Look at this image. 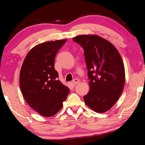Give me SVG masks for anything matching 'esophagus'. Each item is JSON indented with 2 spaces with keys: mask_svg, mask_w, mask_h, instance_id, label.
I'll use <instances>...</instances> for the list:
<instances>
[{
  "mask_svg": "<svg viewBox=\"0 0 145 145\" xmlns=\"http://www.w3.org/2000/svg\"><path fill=\"white\" fill-rule=\"evenodd\" d=\"M72 82H73V84L76 85V84H78V83H79V80H78V78H74V79L72 80Z\"/></svg>",
  "mask_w": 145,
  "mask_h": 145,
  "instance_id": "esophagus-1",
  "label": "esophagus"
}]
</instances>
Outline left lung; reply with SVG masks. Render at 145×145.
<instances>
[{
  "instance_id": "left-lung-1",
  "label": "left lung",
  "mask_w": 145,
  "mask_h": 145,
  "mask_svg": "<svg viewBox=\"0 0 145 145\" xmlns=\"http://www.w3.org/2000/svg\"><path fill=\"white\" fill-rule=\"evenodd\" d=\"M73 40L84 50L89 79V91L83 97L85 104L100 113L109 111L118 100L125 85L121 56L111 43L95 34L78 35Z\"/></svg>"
}]
</instances>
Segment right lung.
Wrapping results in <instances>:
<instances>
[{"label":"right lung","mask_w":145,"mask_h":145,"mask_svg":"<svg viewBox=\"0 0 145 145\" xmlns=\"http://www.w3.org/2000/svg\"><path fill=\"white\" fill-rule=\"evenodd\" d=\"M67 40L39 44L26 56L20 73V86L25 101L43 116L55 115L63 107L70 89L58 79L55 57Z\"/></svg>","instance_id":"1"}]
</instances>
